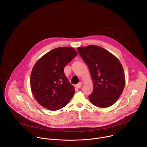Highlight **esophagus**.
I'll use <instances>...</instances> for the list:
<instances>
[{
  "instance_id": "esophagus-1",
  "label": "esophagus",
  "mask_w": 147,
  "mask_h": 147,
  "mask_svg": "<svg viewBox=\"0 0 147 147\" xmlns=\"http://www.w3.org/2000/svg\"><path fill=\"white\" fill-rule=\"evenodd\" d=\"M82 85V83L81 82H80L78 84H77L76 86V87H77L78 88H80L81 87Z\"/></svg>"
}]
</instances>
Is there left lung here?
<instances>
[{"label": "left lung", "mask_w": 147, "mask_h": 147, "mask_svg": "<svg viewBox=\"0 0 147 147\" xmlns=\"http://www.w3.org/2000/svg\"><path fill=\"white\" fill-rule=\"evenodd\" d=\"M88 67L94 90L89 95L95 106L105 108L113 105L122 94L125 84L124 70L112 53L96 45L77 48Z\"/></svg>", "instance_id": "8db88e82"}]
</instances>
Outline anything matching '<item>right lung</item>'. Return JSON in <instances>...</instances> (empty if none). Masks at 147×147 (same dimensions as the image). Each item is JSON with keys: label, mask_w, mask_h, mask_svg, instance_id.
<instances>
[{"label": "right lung", "mask_w": 147, "mask_h": 147, "mask_svg": "<svg viewBox=\"0 0 147 147\" xmlns=\"http://www.w3.org/2000/svg\"><path fill=\"white\" fill-rule=\"evenodd\" d=\"M73 48L60 47L42 56L34 66L30 77L32 94L43 107L57 111L68 103L74 94L64 68L77 55Z\"/></svg>", "instance_id": "1"}]
</instances>
